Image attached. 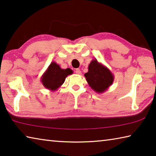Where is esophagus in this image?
Here are the masks:
<instances>
[{
	"label": "esophagus",
	"instance_id": "34e87169",
	"mask_svg": "<svg viewBox=\"0 0 156 156\" xmlns=\"http://www.w3.org/2000/svg\"><path fill=\"white\" fill-rule=\"evenodd\" d=\"M76 73H77V74H81V71L79 69H76Z\"/></svg>",
	"mask_w": 156,
	"mask_h": 156
}]
</instances>
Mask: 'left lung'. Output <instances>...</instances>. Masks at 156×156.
<instances>
[{"instance_id": "obj_1", "label": "left lung", "mask_w": 156, "mask_h": 156, "mask_svg": "<svg viewBox=\"0 0 156 156\" xmlns=\"http://www.w3.org/2000/svg\"><path fill=\"white\" fill-rule=\"evenodd\" d=\"M84 76L90 87L98 94L106 91L114 80L112 72L96 59L91 60L88 67V72L84 73Z\"/></svg>"}]
</instances>
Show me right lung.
<instances>
[{
	"label": "right lung",
	"mask_w": 156,
	"mask_h": 156,
	"mask_svg": "<svg viewBox=\"0 0 156 156\" xmlns=\"http://www.w3.org/2000/svg\"><path fill=\"white\" fill-rule=\"evenodd\" d=\"M73 73L70 68L64 69L56 62H51L41 78V81L46 89L56 91L64 83L65 78Z\"/></svg>",
	"instance_id": "right-lung-1"
}]
</instances>
